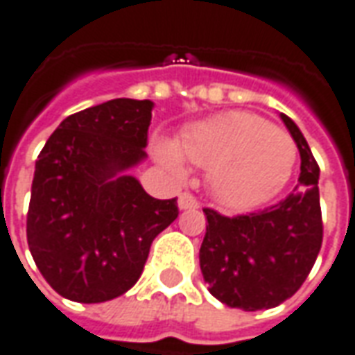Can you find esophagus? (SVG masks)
<instances>
[{
	"label": "esophagus",
	"mask_w": 355,
	"mask_h": 355,
	"mask_svg": "<svg viewBox=\"0 0 355 355\" xmlns=\"http://www.w3.org/2000/svg\"><path fill=\"white\" fill-rule=\"evenodd\" d=\"M178 208L180 209H196V208H200V202H198L196 198L192 196V194L184 192V194H180V196H178Z\"/></svg>",
	"instance_id": "esophagus-1"
}]
</instances>
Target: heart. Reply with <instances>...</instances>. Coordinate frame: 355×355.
Listing matches in <instances>:
<instances>
[{
  "label": "heart",
  "mask_w": 355,
  "mask_h": 355,
  "mask_svg": "<svg viewBox=\"0 0 355 355\" xmlns=\"http://www.w3.org/2000/svg\"><path fill=\"white\" fill-rule=\"evenodd\" d=\"M155 157L175 175L187 171L184 161L206 168L214 198L241 211L266 204L288 184L297 146L259 114L233 110L190 126L177 144L157 141Z\"/></svg>",
  "instance_id": "heart-1"
}]
</instances>
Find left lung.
Wrapping results in <instances>:
<instances>
[{
  "label": "left lung",
  "mask_w": 355,
  "mask_h": 355,
  "mask_svg": "<svg viewBox=\"0 0 355 355\" xmlns=\"http://www.w3.org/2000/svg\"><path fill=\"white\" fill-rule=\"evenodd\" d=\"M301 157L299 184L270 208L225 218L204 209L208 225L200 247V270L209 293L227 307H278L309 276L322 245L319 165L297 124L279 114Z\"/></svg>",
  "instance_id": "obj_1"
}]
</instances>
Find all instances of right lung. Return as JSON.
Returning a JSON list of instances; mask_svg holds the SVG:
<instances>
[{
    "label": "right lung",
    "mask_w": 355,
    "mask_h": 355,
    "mask_svg": "<svg viewBox=\"0 0 355 355\" xmlns=\"http://www.w3.org/2000/svg\"><path fill=\"white\" fill-rule=\"evenodd\" d=\"M151 101L112 98L67 116L36 159L26 241L62 297L103 303L136 284L149 247L178 216L130 168L147 157Z\"/></svg>",
    "instance_id": "obj_1"
}]
</instances>
